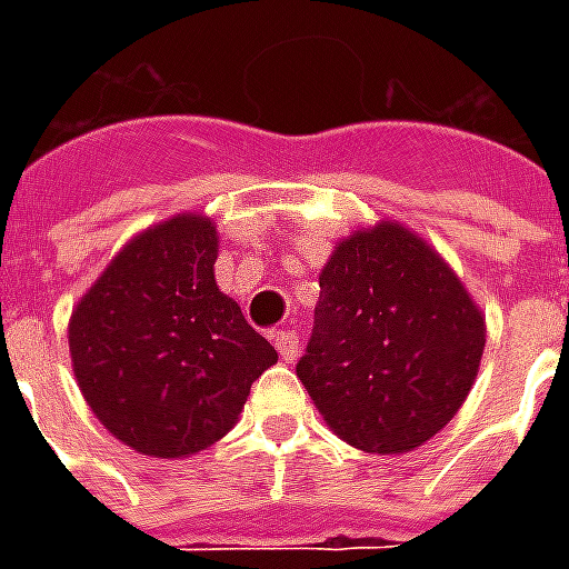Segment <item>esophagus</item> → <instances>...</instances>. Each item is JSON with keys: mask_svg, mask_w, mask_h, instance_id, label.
Returning <instances> with one entry per match:
<instances>
[{"mask_svg": "<svg viewBox=\"0 0 569 569\" xmlns=\"http://www.w3.org/2000/svg\"><path fill=\"white\" fill-rule=\"evenodd\" d=\"M273 347H277V353L286 359V362H292V359L298 357V335L296 332H289V329H280V332H273Z\"/></svg>", "mask_w": 569, "mask_h": 569, "instance_id": "esophagus-1", "label": "esophagus"}]
</instances>
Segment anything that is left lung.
Masks as SVG:
<instances>
[{"label":"left lung","mask_w":569,"mask_h":569,"mask_svg":"<svg viewBox=\"0 0 569 569\" xmlns=\"http://www.w3.org/2000/svg\"><path fill=\"white\" fill-rule=\"evenodd\" d=\"M485 317L427 240L378 222L335 247L298 378L335 436L369 453L420 448L460 411Z\"/></svg>","instance_id":"obj_1"}]
</instances>
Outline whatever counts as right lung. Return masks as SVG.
<instances>
[{"mask_svg": "<svg viewBox=\"0 0 569 569\" xmlns=\"http://www.w3.org/2000/svg\"><path fill=\"white\" fill-rule=\"evenodd\" d=\"M216 224L182 212L130 240L69 320L84 402L133 451H207L237 423L273 350L219 292Z\"/></svg>", "mask_w": 569, "mask_h": 569, "instance_id": "1", "label": "right lung"}]
</instances>
